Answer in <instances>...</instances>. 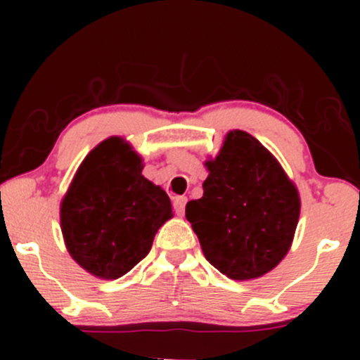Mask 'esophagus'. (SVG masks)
<instances>
[{"mask_svg":"<svg viewBox=\"0 0 360 360\" xmlns=\"http://www.w3.org/2000/svg\"><path fill=\"white\" fill-rule=\"evenodd\" d=\"M186 203H188V198H186V196L174 198V210H176L177 214H183L184 213Z\"/></svg>","mask_w":360,"mask_h":360,"instance_id":"34e87169","label":"esophagus"}]
</instances>
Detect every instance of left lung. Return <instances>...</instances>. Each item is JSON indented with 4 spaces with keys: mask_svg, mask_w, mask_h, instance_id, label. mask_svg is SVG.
Instances as JSON below:
<instances>
[{
    "mask_svg": "<svg viewBox=\"0 0 360 360\" xmlns=\"http://www.w3.org/2000/svg\"><path fill=\"white\" fill-rule=\"evenodd\" d=\"M205 167L203 196L186 205V218L206 260L235 281L267 274L291 249L301 210L298 188L243 130H230Z\"/></svg>",
    "mask_w": 360,
    "mask_h": 360,
    "instance_id": "left-lung-1",
    "label": "left lung"
}]
</instances>
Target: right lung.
<instances>
[{"label": "right lung", "mask_w": 360, "mask_h": 360, "mask_svg": "<svg viewBox=\"0 0 360 360\" xmlns=\"http://www.w3.org/2000/svg\"><path fill=\"white\" fill-rule=\"evenodd\" d=\"M142 169V157L125 139L110 137L84 157L62 198L65 249L96 278L118 279L134 269L172 218L166 191Z\"/></svg>", "instance_id": "obj_1"}]
</instances>
